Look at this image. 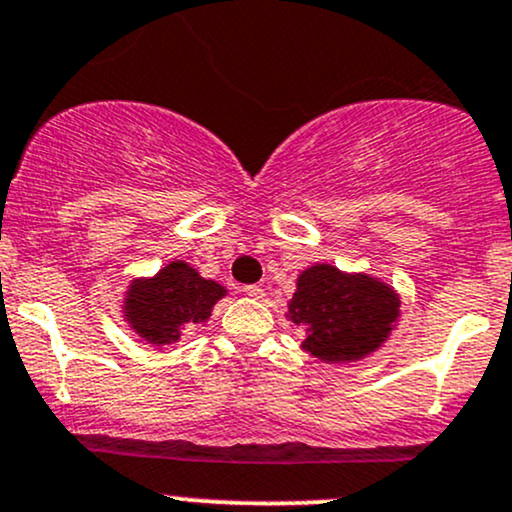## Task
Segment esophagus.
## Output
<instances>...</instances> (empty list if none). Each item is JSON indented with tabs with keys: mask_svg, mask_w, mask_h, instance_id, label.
I'll return each mask as SVG.
<instances>
[{
	"mask_svg": "<svg viewBox=\"0 0 512 512\" xmlns=\"http://www.w3.org/2000/svg\"><path fill=\"white\" fill-rule=\"evenodd\" d=\"M243 294L250 296V299H262V296H265V291H262V286H257V284H247V286H243Z\"/></svg>",
	"mask_w": 512,
	"mask_h": 512,
	"instance_id": "1",
	"label": "esophagus"
}]
</instances>
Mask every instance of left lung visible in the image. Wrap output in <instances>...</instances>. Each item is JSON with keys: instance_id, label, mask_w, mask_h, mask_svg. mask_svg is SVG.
Listing matches in <instances>:
<instances>
[{"instance_id": "obj_1", "label": "left lung", "mask_w": 512, "mask_h": 512, "mask_svg": "<svg viewBox=\"0 0 512 512\" xmlns=\"http://www.w3.org/2000/svg\"><path fill=\"white\" fill-rule=\"evenodd\" d=\"M286 318L303 328L301 350L325 364L374 355L401 320V294L367 272L316 262L296 277Z\"/></svg>"}]
</instances>
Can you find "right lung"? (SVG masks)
I'll return each mask as SVG.
<instances>
[{"mask_svg":"<svg viewBox=\"0 0 512 512\" xmlns=\"http://www.w3.org/2000/svg\"><path fill=\"white\" fill-rule=\"evenodd\" d=\"M226 294V286L201 277L189 262L172 260L153 277H136L128 284L121 316L153 350H167L187 330L204 325Z\"/></svg>","mask_w":512,"mask_h":512,"instance_id":"obj_1","label":"right lung"}]
</instances>
